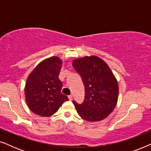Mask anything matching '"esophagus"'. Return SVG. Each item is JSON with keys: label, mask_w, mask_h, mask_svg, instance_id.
I'll return each instance as SVG.
<instances>
[{"label": "esophagus", "mask_w": 151, "mask_h": 151, "mask_svg": "<svg viewBox=\"0 0 151 151\" xmlns=\"http://www.w3.org/2000/svg\"><path fill=\"white\" fill-rule=\"evenodd\" d=\"M68 98H69V100H71L72 99H73V96H72L71 95H70V96H68Z\"/></svg>", "instance_id": "obj_1"}]
</instances>
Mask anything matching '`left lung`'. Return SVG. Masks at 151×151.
<instances>
[{
    "instance_id": "8db88e82",
    "label": "left lung",
    "mask_w": 151,
    "mask_h": 151,
    "mask_svg": "<svg viewBox=\"0 0 151 151\" xmlns=\"http://www.w3.org/2000/svg\"><path fill=\"white\" fill-rule=\"evenodd\" d=\"M74 69L81 76L84 85L82 104L73 103L78 115L88 122H98L108 117L116 106L119 86L108 65L95 55L74 60Z\"/></svg>"
}]
</instances>
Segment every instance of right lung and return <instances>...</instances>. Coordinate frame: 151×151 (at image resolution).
<instances>
[{
  "label": "right lung",
  "instance_id": "1",
  "mask_svg": "<svg viewBox=\"0 0 151 151\" xmlns=\"http://www.w3.org/2000/svg\"><path fill=\"white\" fill-rule=\"evenodd\" d=\"M63 61L58 57L42 60L27 79L24 95L29 109L35 114L49 117L58 110L67 96L61 93L63 83L59 80Z\"/></svg>",
  "mask_w": 151,
  "mask_h": 151
}]
</instances>
